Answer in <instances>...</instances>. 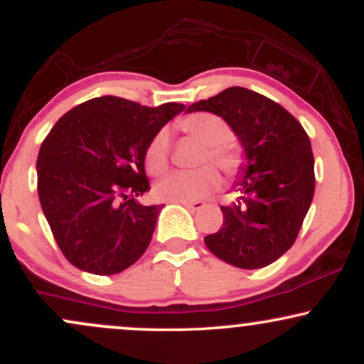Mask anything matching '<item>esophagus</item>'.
Masks as SVG:
<instances>
[{
    "instance_id": "esophagus-1",
    "label": "esophagus",
    "mask_w": 364,
    "mask_h": 364,
    "mask_svg": "<svg viewBox=\"0 0 364 364\" xmlns=\"http://www.w3.org/2000/svg\"><path fill=\"white\" fill-rule=\"evenodd\" d=\"M183 205L186 208H190V210H202L203 207H205V202H202V200H196V202H183Z\"/></svg>"
}]
</instances>
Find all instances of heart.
<instances>
[{
  "mask_svg": "<svg viewBox=\"0 0 364 364\" xmlns=\"http://www.w3.org/2000/svg\"><path fill=\"white\" fill-rule=\"evenodd\" d=\"M179 128L188 136L205 145L200 162L210 161L225 174H235L241 166L240 152L228 144L231 139V128L219 116L210 112L186 116L179 121ZM169 162V132L159 129L149 141L145 152V164L152 174H161L168 169ZM220 185V178L212 166H202L195 171H178L157 183L156 195L166 202H196L205 198Z\"/></svg>",
  "mask_w": 364,
  "mask_h": 364,
  "instance_id": "1",
  "label": "heart"
}]
</instances>
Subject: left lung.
<instances>
[{"label":"left lung","mask_w":364,"mask_h":364,"mask_svg":"<svg viewBox=\"0 0 364 364\" xmlns=\"http://www.w3.org/2000/svg\"><path fill=\"white\" fill-rule=\"evenodd\" d=\"M220 116L243 145L237 200L220 207L224 224L205 245L240 269L270 265L294 245L315 193V161L306 132L281 104L245 87H229L186 112Z\"/></svg>","instance_id":"1"}]
</instances>
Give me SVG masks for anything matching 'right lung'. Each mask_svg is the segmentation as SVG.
Segmentation results:
<instances>
[{
  "label": "right lung",
  "instance_id": "add662e5",
  "mask_svg": "<svg viewBox=\"0 0 364 364\" xmlns=\"http://www.w3.org/2000/svg\"><path fill=\"white\" fill-rule=\"evenodd\" d=\"M185 109L102 95L58 119L37 157V191L54 240L83 272L112 275L132 267L152 240L161 207L149 191L145 152L152 136Z\"/></svg>",
  "mask_w": 364,
  "mask_h": 364
}]
</instances>
